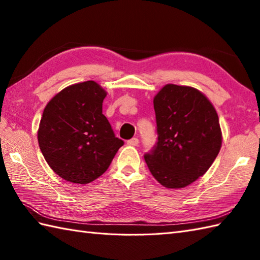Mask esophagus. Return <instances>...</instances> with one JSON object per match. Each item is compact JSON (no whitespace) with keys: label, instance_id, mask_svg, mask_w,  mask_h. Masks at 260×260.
Here are the masks:
<instances>
[{"label":"esophagus","instance_id":"34e87169","mask_svg":"<svg viewBox=\"0 0 260 260\" xmlns=\"http://www.w3.org/2000/svg\"><path fill=\"white\" fill-rule=\"evenodd\" d=\"M139 139H136V137H133V139H131L129 141H127V144L131 145V146H137L139 145Z\"/></svg>","mask_w":260,"mask_h":260}]
</instances>
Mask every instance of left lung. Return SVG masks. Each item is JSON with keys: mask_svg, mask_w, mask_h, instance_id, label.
<instances>
[{"mask_svg": "<svg viewBox=\"0 0 260 260\" xmlns=\"http://www.w3.org/2000/svg\"><path fill=\"white\" fill-rule=\"evenodd\" d=\"M153 104L158 136L145 162L158 183L182 189L206 173L219 154L218 114L200 90L189 86L165 85Z\"/></svg>", "mask_w": 260, "mask_h": 260, "instance_id": "obj_1", "label": "left lung"}]
</instances>
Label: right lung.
Wrapping results in <instances>:
<instances>
[{"label":"right lung","instance_id":"1","mask_svg":"<svg viewBox=\"0 0 260 260\" xmlns=\"http://www.w3.org/2000/svg\"><path fill=\"white\" fill-rule=\"evenodd\" d=\"M106 95L96 81L79 82L59 91L43 110L39 146L49 167L66 181L96 180L124 144L103 114Z\"/></svg>","mask_w":260,"mask_h":260}]
</instances>
